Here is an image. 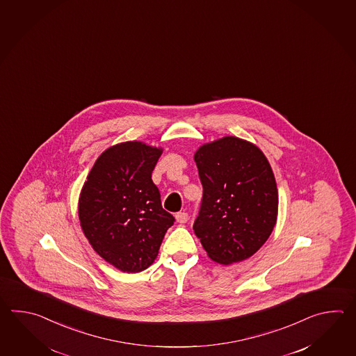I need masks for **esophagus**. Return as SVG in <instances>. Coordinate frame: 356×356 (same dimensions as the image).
<instances>
[{
  "mask_svg": "<svg viewBox=\"0 0 356 356\" xmlns=\"http://www.w3.org/2000/svg\"><path fill=\"white\" fill-rule=\"evenodd\" d=\"M189 216L187 212H177V213H175V220H177V222H179V224L187 222Z\"/></svg>",
  "mask_w": 356,
  "mask_h": 356,
  "instance_id": "obj_1",
  "label": "esophagus"
}]
</instances>
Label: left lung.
Segmentation results:
<instances>
[{
  "label": "left lung",
  "instance_id": "1",
  "mask_svg": "<svg viewBox=\"0 0 356 356\" xmlns=\"http://www.w3.org/2000/svg\"><path fill=\"white\" fill-rule=\"evenodd\" d=\"M204 187L193 230L220 265L252 257L273 233L279 193L273 168L257 145L225 136L195 152Z\"/></svg>",
  "mask_w": 356,
  "mask_h": 356
}]
</instances>
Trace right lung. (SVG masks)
Instances as JSON below:
<instances>
[{
    "label": "right lung",
    "mask_w": 356,
    "mask_h": 356,
    "mask_svg": "<svg viewBox=\"0 0 356 356\" xmlns=\"http://www.w3.org/2000/svg\"><path fill=\"white\" fill-rule=\"evenodd\" d=\"M161 147L126 141L94 163L79 197V220L92 250L122 273L146 270L175 218L161 207L152 173Z\"/></svg>",
    "instance_id": "add662e5"
}]
</instances>
